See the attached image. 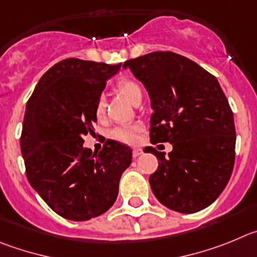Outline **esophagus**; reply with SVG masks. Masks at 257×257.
Segmentation results:
<instances>
[{"mask_svg":"<svg viewBox=\"0 0 257 257\" xmlns=\"http://www.w3.org/2000/svg\"><path fill=\"white\" fill-rule=\"evenodd\" d=\"M143 154L142 149H133V157H138Z\"/></svg>","mask_w":257,"mask_h":257,"instance_id":"34e87169","label":"esophagus"}]
</instances>
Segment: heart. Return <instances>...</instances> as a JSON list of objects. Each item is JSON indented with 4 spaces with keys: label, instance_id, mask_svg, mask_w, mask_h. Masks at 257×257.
Instances as JSON below:
<instances>
[{
    "label": "heart",
    "instance_id": "b5f03b06",
    "mask_svg": "<svg viewBox=\"0 0 257 257\" xmlns=\"http://www.w3.org/2000/svg\"><path fill=\"white\" fill-rule=\"evenodd\" d=\"M117 91L120 93L125 96L131 102H133L140 94H142V89L140 85L132 79H120L116 84ZM105 97L100 96L97 98L96 105H94V114L97 117H102L103 112H105ZM141 126L140 125H124V126H117L114 131L111 132V137L114 140L120 141L123 143H136L138 141V136H140Z\"/></svg>",
    "mask_w": 257,
    "mask_h": 257
}]
</instances>
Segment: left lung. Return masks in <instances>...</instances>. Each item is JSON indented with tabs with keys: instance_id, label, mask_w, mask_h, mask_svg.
<instances>
[{
	"instance_id": "obj_1",
	"label": "left lung",
	"mask_w": 257,
	"mask_h": 257,
	"mask_svg": "<svg viewBox=\"0 0 257 257\" xmlns=\"http://www.w3.org/2000/svg\"><path fill=\"white\" fill-rule=\"evenodd\" d=\"M151 100L150 138L169 142L150 175L155 197L168 209L193 214L210 206L228 184L234 165L233 112L218 79L174 52H151L124 62Z\"/></svg>"
}]
</instances>
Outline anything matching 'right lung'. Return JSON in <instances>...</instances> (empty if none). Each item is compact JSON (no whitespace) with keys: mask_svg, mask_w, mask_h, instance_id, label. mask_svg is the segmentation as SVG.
<instances>
[{"mask_svg":"<svg viewBox=\"0 0 257 257\" xmlns=\"http://www.w3.org/2000/svg\"><path fill=\"white\" fill-rule=\"evenodd\" d=\"M121 64L66 59L46 71L27 102L20 149L34 191L62 218L84 221L116 201L132 150L107 140L100 154L83 147L93 134L94 105Z\"/></svg>","mask_w":257,"mask_h":257,"instance_id":"obj_1","label":"right lung"}]
</instances>
